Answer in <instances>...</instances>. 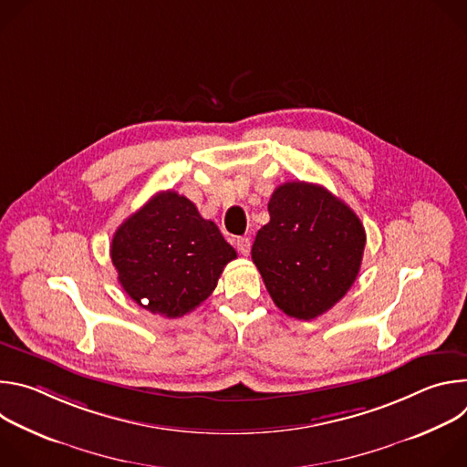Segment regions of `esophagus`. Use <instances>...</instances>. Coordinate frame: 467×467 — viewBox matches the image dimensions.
Instances as JSON below:
<instances>
[{
	"instance_id": "34e87169",
	"label": "esophagus",
	"mask_w": 467,
	"mask_h": 467,
	"mask_svg": "<svg viewBox=\"0 0 467 467\" xmlns=\"http://www.w3.org/2000/svg\"><path fill=\"white\" fill-rule=\"evenodd\" d=\"M236 249H238V253L240 254H249V251H251V240L247 238V236H240V238H236Z\"/></svg>"
}]
</instances>
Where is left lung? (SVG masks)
<instances>
[{"mask_svg": "<svg viewBox=\"0 0 467 467\" xmlns=\"http://www.w3.org/2000/svg\"><path fill=\"white\" fill-rule=\"evenodd\" d=\"M268 213L251 258L285 314L314 319L353 286L366 245L364 225L342 199L303 181L275 188Z\"/></svg>", "mask_w": 467, "mask_h": 467, "instance_id": "left-lung-1", "label": "left lung"}]
</instances>
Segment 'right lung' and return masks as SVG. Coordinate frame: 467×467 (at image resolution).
I'll use <instances>...</instances> for the list:
<instances>
[{"label": "right lung", "instance_id": "add662e5", "mask_svg": "<svg viewBox=\"0 0 467 467\" xmlns=\"http://www.w3.org/2000/svg\"><path fill=\"white\" fill-rule=\"evenodd\" d=\"M110 258L132 301L153 314L181 317L213 294L236 251L190 199L168 190L116 229Z\"/></svg>", "mask_w": 467, "mask_h": 467}]
</instances>
